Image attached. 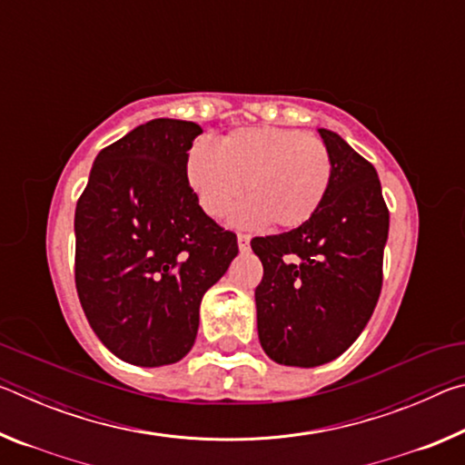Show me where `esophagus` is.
<instances>
[{
    "label": "esophagus",
    "mask_w": 465,
    "mask_h": 465,
    "mask_svg": "<svg viewBox=\"0 0 465 465\" xmlns=\"http://www.w3.org/2000/svg\"><path fill=\"white\" fill-rule=\"evenodd\" d=\"M238 248L246 252L250 248V235L248 233H238Z\"/></svg>",
    "instance_id": "1"
}]
</instances>
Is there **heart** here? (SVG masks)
<instances>
[{"instance_id": "1", "label": "heart", "mask_w": 465, "mask_h": 465, "mask_svg": "<svg viewBox=\"0 0 465 465\" xmlns=\"http://www.w3.org/2000/svg\"><path fill=\"white\" fill-rule=\"evenodd\" d=\"M186 180L209 217H225L243 193L240 222L293 230L324 203L332 184V157L324 141L302 131L235 129L219 145L199 141L191 147Z\"/></svg>"}]
</instances>
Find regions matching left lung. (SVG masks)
Wrapping results in <instances>:
<instances>
[{
  "instance_id": "1",
  "label": "left lung",
  "mask_w": 465,
  "mask_h": 465,
  "mask_svg": "<svg viewBox=\"0 0 465 465\" xmlns=\"http://www.w3.org/2000/svg\"><path fill=\"white\" fill-rule=\"evenodd\" d=\"M332 184L310 222L250 242L264 274L256 287L258 338L274 363L318 367L363 332L381 293L390 213L375 168L318 129Z\"/></svg>"
}]
</instances>
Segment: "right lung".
I'll list each match as a JSON object with an SVG mask.
<instances>
[{"instance_id": "obj_1", "label": "right lung", "mask_w": 465, "mask_h": 465, "mask_svg": "<svg viewBox=\"0 0 465 465\" xmlns=\"http://www.w3.org/2000/svg\"><path fill=\"white\" fill-rule=\"evenodd\" d=\"M203 129L153 119L102 149L75 207V287L102 344L139 367L193 349L201 299L238 256L186 180Z\"/></svg>"}]
</instances>
